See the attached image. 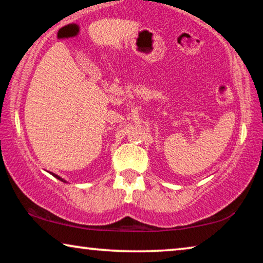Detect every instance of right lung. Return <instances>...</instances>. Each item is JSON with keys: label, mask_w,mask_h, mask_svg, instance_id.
<instances>
[{"label": "right lung", "mask_w": 263, "mask_h": 263, "mask_svg": "<svg viewBox=\"0 0 263 263\" xmlns=\"http://www.w3.org/2000/svg\"><path fill=\"white\" fill-rule=\"evenodd\" d=\"M53 176H55V177H56L57 179H60V181H62V182H64V183H66V181H64V179H63V178H61V177H60V176H57V175H55V174H53Z\"/></svg>", "instance_id": "add662e5"}]
</instances>
